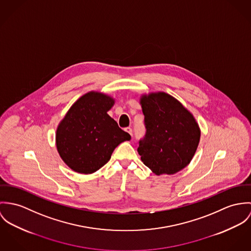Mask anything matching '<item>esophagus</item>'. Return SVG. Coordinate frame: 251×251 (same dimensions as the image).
Returning <instances> with one entry per match:
<instances>
[{
    "mask_svg": "<svg viewBox=\"0 0 251 251\" xmlns=\"http://www.w3.org/2000/svg\"><path fill=\"white\" fill-rule=\"evenodd\" d=\"M125 131H126L128 134H130L131 136L133 135V131H132V129H131L130 127H127V128H125Z\"/></svg>",
    "mask_w": 251,
    "mask_h": 251,
    "instance_id": "1",
    "label": "esophagus"
}]
</instances>
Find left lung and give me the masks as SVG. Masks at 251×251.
<instances>
[{"label":"left lung","mask_w":251,"mask_h":251,"mask_svg":"<svg viewBox=\"0 0 251 251\" xmlns=\"http://www.w3.org/2000/svg\"><path fill=\"white\" fill-rule=\"evenodd\" d=\"M146 134L138 147L142 163L156 175L175 174L195 156L200 128L193 113L166 92L143 94L139 101Z\"/></svg>","instance_id":"obj_1"}]
</instances>
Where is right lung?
<instances>
[{
    "label": "right lung",
    "instance_id": "right-lung-1",
    "mask_svg": "<svg viewBox=\"0 0 251 251\" xmlns=\"http://www.w3.org/2000/svg\"><path fill=\"white\" fill-rule=\"evenodd\" d=\"M113 105L112 96L89 91L71 106L59 122L56 149L62 161L75 172L97 171L110 161L121 142L131 139L108 114Z\"/></svg>",
    "mask_w": 251,
    "mask_h": 251
}]
</instances>
